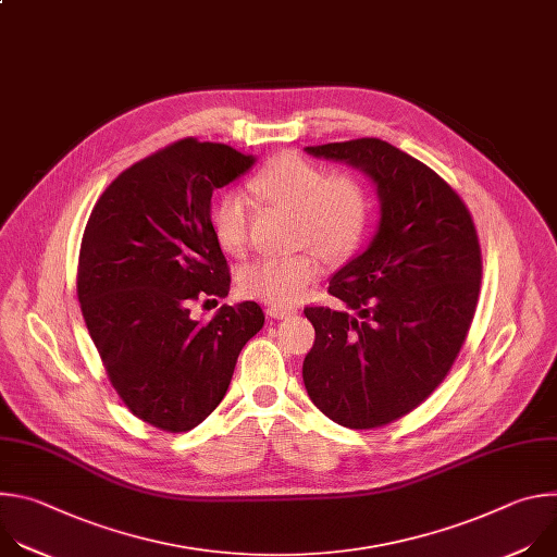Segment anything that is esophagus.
<instances>
[{
    "instance_id": "34e87169",
    "label": "esophagus",
    "mask_w": 557,
    "mask_h": 557,
    "mask_svg": "<svg viewBox=\"0 0 557 557\" xmlns=\"http://www.w3.org/2000/svg\"><path fill=\"white\" fill-rule=\"evenodd\" d=\"M297 312V308H293V306H277V304H271L269 308H267V314L269 317H275V320H282V317H288V314H295Z\"/></svg>"
}]
</instances>
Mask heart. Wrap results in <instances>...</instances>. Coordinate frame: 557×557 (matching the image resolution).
I'll return each mask as SVG.
<instances>
[{"label":"heart","instance_id":"1","mask_svg":"<svg viewBox=\"0 0 557 557\" xmlns=\"http://www.w3.org/2000/svg\"><path fill=\"white\" fill-rule=\"evenodd\" d=\"M249 191L262 205L295 215V249H312L329 260H342L363 243L370 198L363 183L350 174H331L304 156L284 153L251 178ZM249 228V200L237 191L224 194L213 209L220 247L231 256H245ZM320 273L322 264L314 253L260 260L245 269L240 290L247 297L290 306Z\"/></svg>","mask_w":557,"mask_h":557}]
</instances>
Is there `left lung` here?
<instances>
[{
    "label": "left lung",
    "mask_w": 557,
    "mask_h": 557,
    "mask_svg": "<svg viewBox=\"0 0 557 557\" xmlns=\"http://www.w3.org/2000/svg\"><path fill=\"white\" fill-rule=\"evenodd\" d=\"M368 174L381 200L370 247L329 286L346 308L306 306L314 344L301 376L310 401L350 430L410 414L441 385L479 304L483 258L460 196L381 138L306 147Z\"/></svg>",
    "instance_id": "obj_1"
}]
</instances>
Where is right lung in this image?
I'll use <instances>...</instances> for the list:
<instances>
[{
  "mask_svg": "<svg viewBox=\"0 0 557 557\" xmlns=\"http://www.w3.org/2000/svg\"><path fill=\"white\" fill-rule=\"evenodd\" d=\"M253 163L222 143L176 140L121 172L86 224L76 295L88 333L127 410L163 432L194 430L218 408L264 326L256 301L191 317L194 301L231 286L211 196Z\"/></svg>",
  "mask_w": 557,
  "mask_h": 557,
  "instance_id": "right-lung-1",
  "label": "right lung"
}]
</instances>
